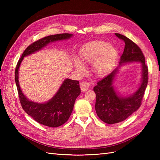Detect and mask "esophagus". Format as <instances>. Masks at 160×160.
Instances as JSON below:
<instances>
[{
    "label": "esophagus",
    "mask_w": 160,
    "mask_h": 160,
    "mask_svg": "<svg viewBox=\"0 0 160 160\" xmlns=\"http://www.w3.org/2000/svg\"><path fill=\"white\" fill-rule=\"evenodd\" d=\"M80 88L82 91H88L89 88V83L86 81H83L80 83Z\"/></svg>",
    "instance_id": "obj_1"
}]
</instances>
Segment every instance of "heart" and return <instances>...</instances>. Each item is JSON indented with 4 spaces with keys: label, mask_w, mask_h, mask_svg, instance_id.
Listing matches in <instances>:
<instances>
[{
    "label": "heart",
    "mask_w": 160,
    "mask_h": 160,
    "mask_svg": "<svg viewBox=\"0 0 160 160\" xmlns=\"http://www.w3.org/2000/svg\"><path fill=\"white\" fill-rule=\"evenodd\" d=\"M83 63H93V69L98 76H103L109 71L118 56V51L108 42L95 41L88 43L80 51ZM77 71H83V65L79 61H75Z\"/></svg>",
    "instance_id": "heart-1"
}]
</instances>
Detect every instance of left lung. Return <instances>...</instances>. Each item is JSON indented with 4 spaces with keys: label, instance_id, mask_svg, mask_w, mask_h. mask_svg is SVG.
Masks as SVG:
<instances>
[{
    "label": "left lung",
    "instance_id": "obj_1",
    "mask_svg": "<svg viewBox=\"0 0 160 160\" xmlns=\"http://www.w3.org/2000/svg\"><path fill=\"white\" fill-rule=\"evenodd\" d=\"M125 42V48L120 57L119 65L112 72L97 83L93 88L96 94L95 111L99 119L108 124L123 122L140 107L148 85V69L140 48L129 38L115 33ZM139 62L142 64V80L138 90L132 95L121 96L113 86V81L121 66L130 62Z\"/></svg>",
    "mask_w": 160,
    "mask_h": 160
}]
</instances>
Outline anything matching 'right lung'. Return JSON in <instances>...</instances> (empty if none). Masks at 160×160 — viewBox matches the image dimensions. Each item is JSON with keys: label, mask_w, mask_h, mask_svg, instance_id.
Returning a JSON list of instances; mask_svg holds the SVG:
<instances>
[{"label": "right lung", "mask_w": 160, "mask_h": 160, "mask_svg": "<svg viewBox=\"0 0 160 160\" xmlns=\"http://www.w3.org/2000/svg\"><path fill=\"white\" fill-rule=\"evenodd\" d=\"M71 37L72 34H57L34 42L23 52L15 69V83L22 109L37 122L48 127H59L69 119L73 109L75 101L81 93L79 81L65 79L50 100L42 103L34 102L24 95L21 89L18 81L19 67L25 57L41 50L50 42L69 39Z\"/></svg>", "instance_id": "add662e5"}]
</instances>
